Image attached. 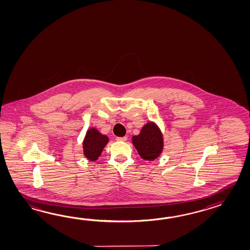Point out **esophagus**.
<instances>
[{
  "mask_svg": "<svg viewBox=\"0 0 250 250\" xmlns=\"http://www.w3.org/2000/svg\"><path fill=\"white\" fill-rule=\"evenodd\" d=\"M116 139H117L118 141H126L127 140V137H118V138H116Z\"/></svg>",
  "mask_w": 250,
  "mask_h": 250,
  "instance_id": "obj_1",
  "label": "esophagus"
}]
</instances>
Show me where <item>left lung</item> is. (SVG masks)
<instances>
[{
	"label": "left lung",
	"instance_id": "left-lung-1",
	"mask_svg": "<svg viewBox=\"0 0 250 250\" xmlns=\"http://www.w3.org/2000/svg\"><path fill=\"white\" fill-rule=\"evenodd\" d=\"M132 143L143 159L153 161L162 153L164 139L158 127L148 123L142 127L139 135L133 136Z\"/></svg>",
	"mask_w": 250,
	"mask_h": 250
}]
</instances>
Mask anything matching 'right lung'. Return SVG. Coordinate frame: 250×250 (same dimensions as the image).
Masks as SVG:
<instances>
[{"label": "right lung", "mask_w": 250, "mask_h": 250, "mask_svg": "<svg viewBox=\"0 0 250 250\" xmlns=\"http://www.w3.org/2000/svg\"><path fill=\"white\" fill-rule=\"evenodd\" d=\"M108 140L107 136L102 135L96 128L88 129L83 142L85 157L90 161L98 159L103 149L108 143Z\"/></svg>", "instance_id": "obj_1"}]
</instances>
